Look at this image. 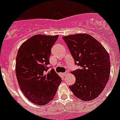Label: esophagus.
<instances>
[{
    "label": "esophagus",
    "instance_id": "1",
    "mask_svg": "<svg viewBox=\"0 0 120 120\" xmlns=\"http://www.w3.org/2000/svg\"><path fill=\"white\" fill-rule=\"evenodd\" d=\"M68 72H65L64 73H63V75H64V77H66V76L68 75Z\"/></svg>",
    "mask_w": 120,
    "mask_h": 120
}]
</instances>
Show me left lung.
Returning <instances> with one entry per match:
<instances>
[{"mask_svg": "<svg viewBox=\"0 0 120 120\" xmlns=\"http://www.w3.org/2000/svg\"><path fill=\"white\" fill-rule=\"evenodd\" d=\"M80 68L71 72L75 82L69 86L75 97L83 101L92 100L100 95L110 73L108 53L95 38L85 34L62 37Z\"/></svg>", "mask_w": 120, "mask_h": 120, "instance_id": "1", "label": "left lung"}]
</instances>
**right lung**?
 Returning <instances> with one entry per match:
<instances>
[{"instance_id":"1","label":"right lung","mask_w":120,"mask_h":120,"mask_svg":"<svg viewBox=\"0 0 120 120\" xmlns=\"http://www.w3.org/2000/svg\"><path fill=\"white\" fill-rule=\"evenodd\" d=\"M58 35H35L23 42L18 50L15 71L20 88L27 99L44 105L54 98L62 79L49 70L51 49Z\"/></svg>"}]
</instances>
